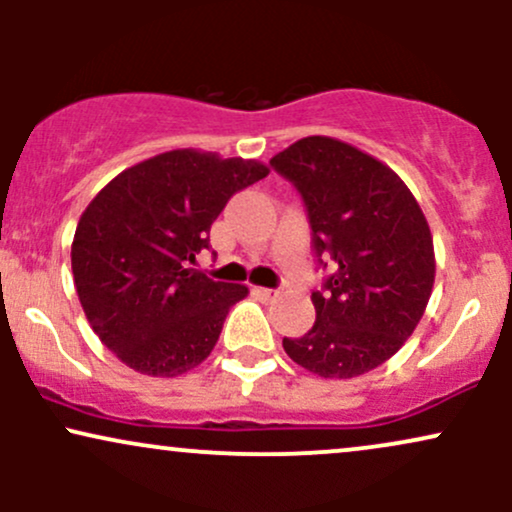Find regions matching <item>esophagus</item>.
Masks as SVG:
<instances>
[{
    "instance_id": "obj_1",
    "label": "esophagus",
    "mask_w": 512,
    "mask_h": 512,
    "mask_svg": "<svg viewBox=\"0 0 512 512\" xmlns=\"http://www.w3.org/2000/svg\"><path fill=\"white\" fill-rule=\"evenodd\" d=\"M255 293H257V296H262V298H274L276 296L274 289H264V286H255Z\"/></svg>"
}]
</instances>
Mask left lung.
<instances>
[{"label": "left lung", "instance_id": "obj_1", "mask_svg": "<svg viewBox=\"0 0 512 512\" xmlns=\"http://www.w3.org/2000/svg\"><path fill=\"white\" fill-rule=\"evenodd\" d=\"M269 163L298 187L315 252L337 267L313 291V330L284 339V351L330 380L383 366L416 330L436 281L419 202L390 166L334 137H303Z\"/></svg>", "mask_w": 512, "mask_h": 512}]
</instances>
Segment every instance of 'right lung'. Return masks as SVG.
<instances>
[{"mask_svg":"<svg viewBox=\"0 0 512 512\" xmlns=\"http://www.w3.org/2000/svg\"><path fill=\"white\" fill-rule=\"evenodd\" d=\"M255 158L173 149L122 170L91 199L72 240L76 296L88 325L125 366L175 378L214 351L248 286L190 264L238 190L267 178Z\"/></svg>","mask_w":512,"mask_h":512,"instance_id":"right-lung-1","label":"right lung"}]
</instances>
